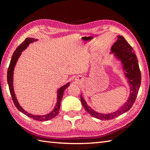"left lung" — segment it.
I'll return each mask as SVG.
<instances>
[{
	"label": "left lung",
	"mask_w": 150,
	"mask_h": 150,
	"mask_svg": "<svg viewBox=\"0 0 150 150\" xmlns=\"http://www.w3.org/2000/svg\"><path fill=\"white\" fill-rule=\"evenodd\" d=\"M118 40L113 44L110 54H114L116 60L120 62L122 70L130 86V96L116 111L111 113H101L96 112L88 105L82 93H81V101L86 111L93 117L100 120H110L120 116L130 110L135 102L141 84V73L138 61L133 48L122 35H118Z\"/></svg>",
	"instance_id": "left-lung-1"
}]
</instances>
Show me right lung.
Listing matches in <instances>:
<instances>
[{
	"instance_id": "obj_1",
	"label": "right lung",
	"mask_w": 150,
	"mask_h": 150,
	"mask_svg": "<svg viewBox=\"0 0 150 150\" xmlns=\"http://www.w3.org/2000/svg\"><path fill=\"white\" fill-rule=\"evenodd\" d=\"M38 40L34 39L32 38H26V40H25L24 41L16 48V50L14 51V54L12 55V58H11V63H10V65L8 69V72H7V81H8L9 90H10V92H11L12 98V100H13V102L14 103V105L16 106V107L21 112L24 114L25 115L28 116V117L31 118L32 119H34L35 120L47 121L54 118L58 115V113H59L60 106H61V101L62 100L63 94H64V91H65L66 88L69 87V85H70V82H68L67 83H66L65 85H63L62 87H61L60 88H58L57 91L56 105H55L54 109H53L52 111L44 115H32V114L28 112L25 110L20 105V104L18 103V99L16 96V95H15V92L14 89V83H13L14 71V67L15 66H16L18 60L20 56L21 55L22 52L28 47L30 44H32L33 42H36Z\"/></svg>"
}]
</instances>
